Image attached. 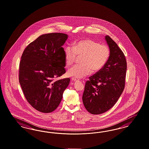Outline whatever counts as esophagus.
Returning <instances> with one entry per match:
<instances>
[{
    "instance_id": "esophagus-1",
    "label": "esophagus",
    "mask_w": 149,
    "mask_h": 149,
    "mask_svg": "<svg viewBox=\"0 0 149 149\" xmlns=\"http://www.w3.org/2000/svg\"><path fill=\"white\" fill-rule=\"evenodd\" d=\"M71 80H72V81H73V82H76V81H78L76 78H72Z\"/></svg>"
}]
</instances>
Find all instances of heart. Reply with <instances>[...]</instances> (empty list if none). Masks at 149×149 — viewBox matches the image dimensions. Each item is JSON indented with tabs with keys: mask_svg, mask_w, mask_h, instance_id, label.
Masks as SVG:
<instances>
[{
	"mask_svg": "<svg viewBox=\"0 0 149 149\" xmlns=\"http://www.w3.org/2000/svg\"><path fill=\"white\" fill-rule=\"evenodd\" d=\"M65 59L67 65L70 66L77 56H83L81 65H76L67 71L69 77L81 79L89 75L91 72H98L107 63L110 57L109 47L105 45L91 39L80 40L73 47L66 46L64 49Z\"/></svg>",
	"mask_w": 149,
	"mask_h": 149,
	"instance_id": "b5f03b06",
	"label": "heart"
}]
</instances>
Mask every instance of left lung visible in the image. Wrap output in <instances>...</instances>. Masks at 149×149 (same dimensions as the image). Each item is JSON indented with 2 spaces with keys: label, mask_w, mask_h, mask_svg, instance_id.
<instances>
[{
  "label": "left lung",
  "mask_w": 149,
  "mask_h": 149,
  "mask_svg": "<svg viewBox=\"0 0 149 149\" xmlns=\"http://www.w3.org/2000/svg\"><path fill=\"white\" fill-rule=\"evenodd\" d=\"M105 40L110 49L109 60L101 70L89 77L83 94L84 107L92 114L109 110L125 87L127 66L124 54L109 36H105Z\"/></svg>",
  "instance_id": "obj_1"
}]
</instances>
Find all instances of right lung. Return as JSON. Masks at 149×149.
I'll return each instance as SVG.
<instances>
[{
    "mask_svg": "<svg viewBox=\"0 0 149 149\" xmlns=\"http://www.w3.org/2000/svg\"><path fill=\"white\" fill-rule=\"evenodd\" d=\"M68 35L50 33L40 36L24 51L19 66V83L28 102L48 113L60 104L70 79L54 81L66 72L64 49Z\"/></svg>",
    "mask_w": 149,
    "mask_h": 149,
    "instance_id": "1",
    "label": "right lung"
}]
</instances>
